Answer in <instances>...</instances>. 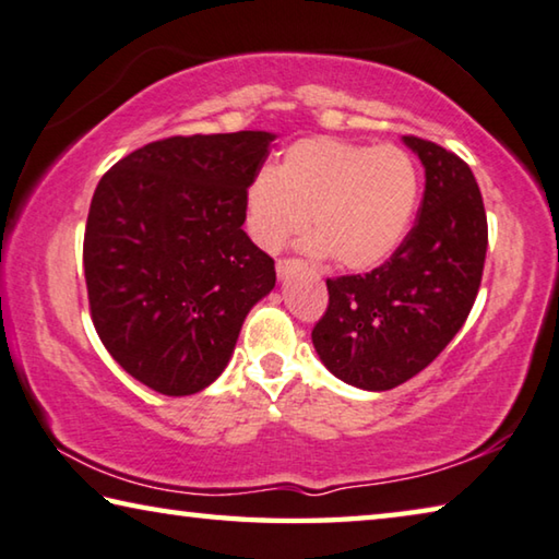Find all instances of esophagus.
<instances>
[{
    "instance_id": "1",
    "label": "esophagus",
    "mask_w": 559,
    "mask_h": 559,
    "mask_svg": "<svg viewBox=\"0 0 559 559\" xmlns=\"http://www.w3.org/2000/svg\"><path fill=\"white\" fill-rule=\"evenodd\" d=\"M299 264H301V262H299V260H295V258L277 260V274H280V280H285L292 270H297V267H299Z\"/></svg>"
}]
</instances>
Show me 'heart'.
I'll use <instances>...</instances> for the list:
<instances>
[{"label": "heart", "mask_w": 559, "mask_h": 559, "mask_svg": "<svg viewBox=\"0 0 559 559\" xmlns=\"http://www.w3.org/2000/svg\"><path fill=\"white\" fill-rule=\"evenodd\" d=\"M418 195V168L399 145L312 135L250 180L245 230L262 250L277 252L312 219L314 250L361 272L389 260L404 240Z\"/></svg>", "instance_id": "b5f03b06"}]
</instances>
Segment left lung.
Wrapping results in <instances>:
<instances>
[{
    "instance_id": "8db88e82",
    "label": "left lung",
    "mask_w": 559,
    "mask_h": 559,
    "mask_svg": "<svg viewBox=\"0 0 559 559\" xmlns=\"http://www.w3.org/2000/svg\"><path fill=\"white\" fill-rule=\"evenodd\" d=\"M426 168L416 225L366 274L329 277V305L312 342L336 379L389 391L424 371L459 334L478 297L488 219L468 163L443 145L404 135Z\"/></svg>"
}]
</instances>
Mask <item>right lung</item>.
Returning a JSON list of instances; mask_svg holds the SVG:
<instances>
[{"label":"right lung","mask_w":559,"mask_h":559,"mask_svg":"<svg viewBox=\"0 0 559 559\" xmlns=\"http://www.w3.org/2000/svg\"><path fill=\"white\" fill-rule=\"evenodd\" d=\"M272 133L170 135L98 180L84 233L88 309L108 354L145 386L190 396L230 361L274 260L247 233L245 190Z\"/></svg>","instance_id":"add662e5"}]
</instances>
